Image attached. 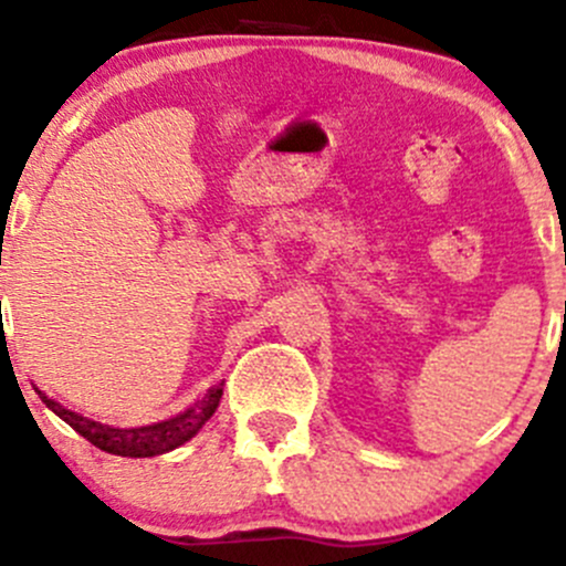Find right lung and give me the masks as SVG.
I'll return each mask as SVG.
<instances>
[{"label": "right lung", "mask_w": 566, "mask_h": 566, "mask_svg": "<svg viewBox=\"0 0 566 566\" xmlns=\"http://www.w3.org/2000/svg\"><path fill=\"white\" fill-rule=\"evenodd\" d=\"M40 399L45 402V408L54 410L65 424H71L73 430L82 438H87L93 447H98L101 452L117 454V458H156V454H167L172 449L182 447L186 441H191L199 430L205 427V421L216 413L221 402V394H224V384L208 389L202 399L186 408L182 413L172 416L167 421H156V424L145 427H112L101 424V421L87 419L82 413H73L65 405L54 402V399L45 397L43 391H38Z\"/></svg>", "instance_id": "add662e5"}]
</instances>
